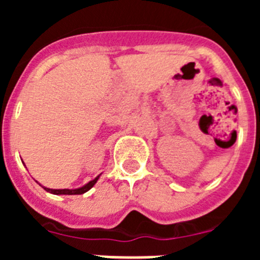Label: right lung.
Listing matches in <instances>:
<instances>
[{
	"mask_svg": "<svg viewBox=\"0 0 260 260\" xmlns=\"http://www.w3.org/2000/svg\"><path fill=\"white\" fill-rule=\"evenodd\" d=\"M99 177H100V176L96 177L95 180L89 181L88 183H86V185L82 186V187H79V189H71V190L70 189H48V187H44V189L47 190V191L52 192V194H56V195H79V194H84V192L88 191V190L91 189V187H92V186L95 185L96 182H98Z\"/></svg>",
	"mask_w": 260,
	"mask_h": 260,
	"instance_id": "right-lung-1",
	"label": "right lung"
}]
</instances>
